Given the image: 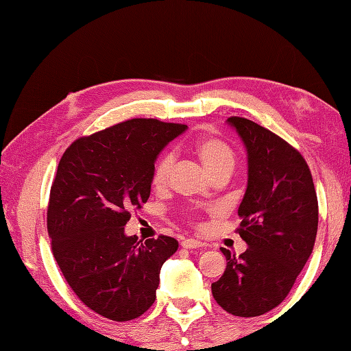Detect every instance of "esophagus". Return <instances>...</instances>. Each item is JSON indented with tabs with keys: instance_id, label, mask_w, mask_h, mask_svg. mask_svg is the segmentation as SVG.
Masks as SVG:
<instances>
[{
	"instance_id": "obj_1",
	"label": "esophagus",
	"mask_w": 351,
	"mask_h": 351,
	"mask_svg": "<svg viewBox=\"0 0 351 351\" xmlns=\"http://www.w3.org/2000/svg\"><path fill=\"white\" fill-rule=\"evenodd\" d=\"M181 245L184 249H200V247H204V243L193 240V238H187V240H184L181 243Z\"/></svg>"
}]
</instances>
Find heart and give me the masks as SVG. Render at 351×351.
Wrapping results in <instances>:
<instances>
[{"mask_svg": "<svg viewBox=\"0 0 351 351\" xmlns=\"http://www.w3.org/2000/svg\"><path fill=\"white\" fill-rule=\"evenodd\" d=\"M196 155L202 160L204 166L210 171L211 176H217L220 173H229L234 170L237 162V155L232 146L228 141L215 136H205L199 138L195 146ZM175 164V156L171 152L162 154L156 160L152 169V185L155 189L166 187L169 178L171 175Z\"/></svg>", "mask_w": 351, "mask_h": 351, "instance_id": "1", "label": "heart"}]
</instances>
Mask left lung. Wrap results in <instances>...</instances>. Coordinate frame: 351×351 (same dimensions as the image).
<instances>
[{"mask_svg":"<svg viewBox=\"0 0 351 351\" xmlns=\"http://www.w3.org/2000/svg\"><path fill=\"white\" fill-rule=\"evenodd\" d=\"M228 122L249 155V180L237 232L247 250L223 249L226 270L211 285L213 297L237 317H258L280 304L314 249L318 200L306 160L278 134L249 119Z\"/></svg>","mask_w":351,"mask_h":351,"instance_id":"1","label":"left lung"}]
</instances>
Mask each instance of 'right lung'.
Returning <instances> with one entry per match:
<instances>
[{"mask_svg": "<svg viewBox=\"0 0 351 351\" xmlns=\"http://www.w3.org/2000/svg\"><path fill=\"white\" fill-rule=\"evenodd\" d=\"M185 128L130 119L77 138L58 162L47 211L52 255L78 299L113 322L152 306L161 267L178 250L175 238L143 243L123 228L151 195L156 155Z\"/></svg>", "mask_w": 351, "mask_h": 351, "instance_id": "obj_1", "label": "right lung"}]
</instances>
